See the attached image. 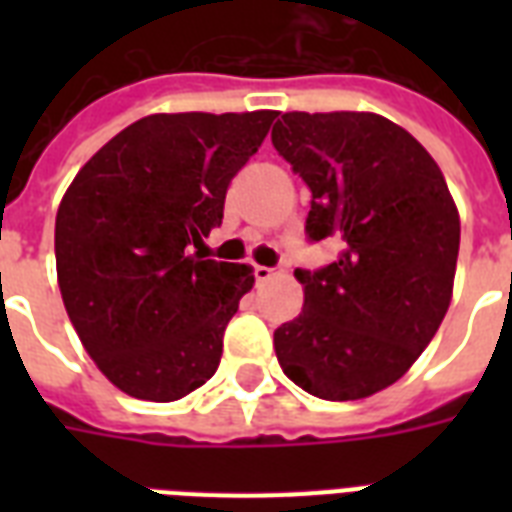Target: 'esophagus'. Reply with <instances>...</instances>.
<instances>
[{"mask_svg": "<svg viewBox=\"0 0 512 512\" xmlns=\"http://www.w3.org/2000/svg\"><path fill=\"white\" fill-rule=\"evenodd\" d=\"M279 273V268H268V265H255V279L257 281H271Z\"/></svg>", "mask_w": 512, "mask_h": 512, "instance_id": "34e87169", "label": "esophagus"}]
</instances>
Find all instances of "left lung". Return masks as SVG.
<instances>
[{"instance_id":"1","label":"left lung","mask_w":512,"mask_h":512,"mask_svg":"<svg viewBox=\"0 0 512 512\" xmlns=\"http://www.w3.org/2000/svg\"><path fill=\"white\" fill-rule=\"evenodd\" d=\"M273 148L313 193L305 231L342 255L297 268L303 311L273 332L289 380L324 401H356L401 380L452 303L460 212L433 156L369 111L281 114Z\"/></svg>"}]
</instances>
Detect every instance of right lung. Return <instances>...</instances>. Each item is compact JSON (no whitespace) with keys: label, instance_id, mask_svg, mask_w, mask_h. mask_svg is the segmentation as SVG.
<instances>
[{"label":"right lung","instance_id":"add662e5","mask_svg":"<svg viewBox=\"0 0 512 512\" xmlns=\"http://www.w3.org/2000/svg\"><path fill=\"white\" fill-rule=\"evenodd\" d=\"M279 111L151 114L111 138L63 193L55 268L84 350L116 388L177 401L223 356V332L255 276L191 255L223 220L233 175Z\"/></svg>","mask_w":512,"mask_h":512}]
</instances>
